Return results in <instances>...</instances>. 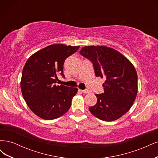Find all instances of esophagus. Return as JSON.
Listing matches in <instances>:
<instances>
[{
	"instance_id": "esophagus-1",
	"label": "esophagus",
	"mask_w": 158,
	"mask_h": 158,
	"mask_svg": "<svg viewBox=\"0 0 158 158\" xmlns=\"http://www.w3.org/2000/svg\"><path fill=\"white\" fill-rule=\"evenodd\" d=\"M81 91H82V92L84 94H88V93L89 92V91L88 89H83V90H81Z\"/></svg>"
}]
</instances>
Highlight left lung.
I'll return each mask as SVG.
<instances>
[{"label":"left lung","mask_w":158,"mask_h":158,"mask_svg":"<svg viewBox=\"0 0 158 158\" xmlns=\"http://www.w3.org/2000/svg\"><path fill=\"white\" fill-rule=\"evenodd\" d=\"M80 55L92 62L97 77L106 78L104 92L95 94L98 99L89 110L105 121H115L133 105L138 92V77L135 66L115 49L106 46H85Z\"/></svg>","instance_id":"8db88e82"}]
</instances>
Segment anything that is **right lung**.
Returning <instances> with one entry per match:
<instances>
[{"mask_svg": "<svg viewBox=\"0 0 158 158\" xmlns=\"http://www.w3.org/2000/svg\"><path fill=\"white\" fill-rule=\"evenodd\" d=\"M79 46L54 44L37 51L27 59L23 69L20 87L27 106L45 120L59 118L69 111L76 88L56 85L57 75L63 74L65 59Z\"/></svg>", "mask_w": 158, "mask_h": 158, "instance_id": "right-lung-1", "label": "right lung"}]
</instances>
